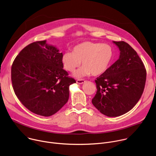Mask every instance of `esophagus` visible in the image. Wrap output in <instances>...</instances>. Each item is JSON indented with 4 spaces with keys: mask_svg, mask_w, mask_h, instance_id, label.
<instances>
[{
    "mask_svg": "<svg viewBox=\"0 0 156 156\" xmlns=\"http://www.w3.org/2000/svg\"><path fill=\"white\" fill-rule=\"evenodd\" d=\"M84 83H85V80H76V83L79 84H82Z\"/></svg>",
    "mask_w": 156,
    "mask_h": 156,
    "instance_id": "esophagus-1",
    "label": "esophagus"
}]
</instances>
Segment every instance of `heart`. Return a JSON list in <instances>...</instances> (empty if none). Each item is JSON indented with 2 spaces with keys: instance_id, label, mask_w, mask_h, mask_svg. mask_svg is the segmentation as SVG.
<instances>
[{
  "instance_id": "obj_1",
  "label": "heart",
  "mask_w": 156,
  "mask_h": 156,
  "mask_svg": "<svg viewBox=\"0 0 156 156\" xmlns=\"http://www.w3.org/2000/svg\"><path fill=\"white\" fill-rule=\"evenodd\" d=\"M112 48L107 44L85 41L72 49V52H66L62 56L64 69L73 72L81 64V67L74 73L76 78L90 75L98 76L108 68L113 58Z\"/></svg>"
}]
</instances>
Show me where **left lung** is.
I'll use <instances>...</instances> for the list:
<instances>
[{"instance_id": "left-lung-1", "label": "left lung", "mask_w": 156, "mask_h": 156, "mask_svg": "<svg viewBox=\"0 0 156 156\" xmlns=\"http://www.w3.org/2000/svg\"><path fill=\"white\" fill-rule=\"evenodd\" d=\"M120 51L119 59L100 76L94 106L110 117L122 115L132 109L143 93L146 71L136 52L124 41H112Z\"/></svg>"}]
</instances>
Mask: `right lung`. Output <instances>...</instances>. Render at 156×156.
I'll list each match as a JSON object with an SVG mask.
<instances>
[{
  "label": "right lung",
  "instance_id": "add662e5",
  "mask_svg": "<svg viewBox=\"0 0 156 156\" xmlns=\"http://www.w3.org/2000/svg\"><path fill=\"white\" fill-rule=\"evenodd\" d=\"M62 55L55 46L42 41L29 44L13 61L11 75L15 93L37 115L51 116L69 100V86L76 81L63 70Z\"/></svg>",
  "mask_w": 156,
  "mask_h": 156
}]
</instances>
